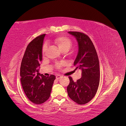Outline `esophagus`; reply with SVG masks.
I'll return each instance as SVG.
<instances>
[{"label": "esophagus", "mask_w": 126, "mask_h": 126, "mask_svg": "<svg viewBox=\"0 0 126 126\" xmlns=\"http://www.w3.org/2000/svg\"><path fill=\"white\" fill-rule=\"evenodd\" d=\"M62 75H57V76H56V79H59V78H60L61 77H62Z\"/></svg>", "instance_id": "obj_1"}]
</instances>
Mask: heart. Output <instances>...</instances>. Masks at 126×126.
I'll return each mask as SVG.
<instances>
[{
  "mask_svg": "<svg viewBox=\"0 0 126 126\" xmlns=\"http://www.w3.org/2000/svg\"><path fill=\"white\" fill-rule=\"evenodd\" d=\"M54 43L57 45L58 48L60 49V50L63 51V50H69L70 48L71 45H72V41L71 40L66 36H62L57 37L54 40ZM47 48V45L45 44L43 48V51L45 52V51L46 50ZM63 65V63H58L56 64V66L57 68H60Z\"/></svg>",
  "mask_w": 126,
  "mask_h": 126,
  "instance_id": "obj_1",
  "label": "heart"
}]
</instances>
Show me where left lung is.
<instances>
[{"instance_id": "8db88e82", "label": "left lung", "mask_w": 126, "mask_h": 126, "mask_svg": "<svg viewBox=\"0 0 126 126\" xmlns=\"http://www.w3.org/2000/svg\"><path fill=\"white\" fill-rule=\"evenodd\" d=\"M74 36L78 44V52L74 64L77 69L81 70L82 77L74 82L69 77L70 82L67 86L69 97L79 105H84L94 97L100 81L99 62L94 45L85 33L69 32Z\"/></svg>"}]
</instances>
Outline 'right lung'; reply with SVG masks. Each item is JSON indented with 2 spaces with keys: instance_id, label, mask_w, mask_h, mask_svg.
Segmentation results:
<instances>
[{
  "instance_id": "add662e5",
  "label": "right lung",
  "mask_w": 126,
  "mask_h": 126,
  "mask_svg": "<svg viewBox=\"0 0 126 126\" xmlns=\"http://www.w3.org/2000/svg\"><path fill=\"white\" fill-rule=\"evenodd\" d=\"M45 35L36 37L28 44L20 66L22 88L27 98L36 104H43L48 99L56 79L55 75L46 77L40 74L37 68L42 60V49Z\"/></svg>"
}]
</instances>
